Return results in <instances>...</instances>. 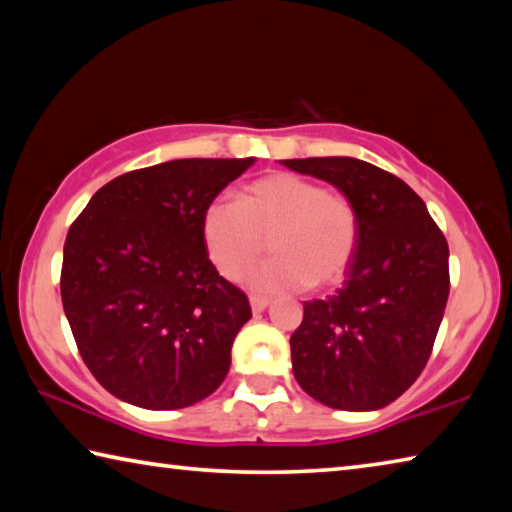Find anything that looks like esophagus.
I'll return each instance as SVG.
<instances>
[{
  "instance_id": "esophagus-1",
  "label": "esophagus",
  "mask_w": 512,
  "mask_h": 512,
  "mask_svg": "<svg viewBox=\"0 0 512 512\" xmlns=\"http://www.w3.org/2000/svg\"><path fill=\"white\" fill-rule=\"evenodd\" d=\"M271 305V300L262 296H250V307H253L255 314H262V311Z\"/></svg>"
}]
</instances>
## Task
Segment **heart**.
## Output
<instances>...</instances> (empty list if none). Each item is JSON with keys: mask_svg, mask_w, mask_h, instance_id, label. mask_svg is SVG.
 <instances>
[{"mask_svg": "<svg viewBox=\"0 0 512 512\" xmlns=\"http://www.w3.org/2000/svg\"><path fill=\"white\" fill-rule=\"evenodd\" d=\"M201 235L225 280L244 277L271 241V259L248 275L257 293H291L341 282L357 255L359 212L348 196L305 176L275 171L244 187L237 201L205 207Z\"/></svg>", "mask_w": 512, "mask_h": 512, "instance_id": "1", "label": "heart"}]
</instances>
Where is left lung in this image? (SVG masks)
I'll use <instances>...</instances> for the list:
<instances>
[{"mask_svg":"<svg viewBox=\"0 0 512 512\" xmlns=\"http://www.w3.org/2000/svg\"><path fill=\"white\" fill-rule=\"evenodd\" d=\"M359 212V246L334 296L305 302L291 336L302 391L339 411L395 402L427 366L449 296V248L422 198L357 158L282 160Z\"/></svg>","mask_w":512,"mask_h":512,"instance_id":"1","label":"left lung"}]
</instances>
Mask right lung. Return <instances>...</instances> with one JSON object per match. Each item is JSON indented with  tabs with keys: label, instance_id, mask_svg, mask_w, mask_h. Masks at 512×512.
<instances>
[{
	"label": "right lung",
	"instance_id": "right-lung-1",
	"mask_svg": "<svg viewBox=\"0 0 512 512\" xmlns=\"http://www.w3.org/2000/svg\"><path fill=\"white\" fill-rule=\"evenodd\" d=\"M255 158H187L103 185L67 232L60 298L94 379L140 409L205 400L253 316L201 235L205 207Z\"/></svg>",
	"mask_w": 512,
	"mask_h": 512
}]
</instances>
